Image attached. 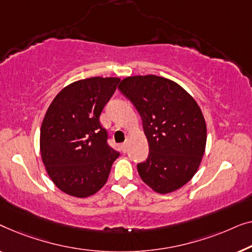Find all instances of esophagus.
Here are the masks:
<instances>
[{
    "mask_svg": "<svg viewBox=\"0 0 252 252\" xmlns=\"http://www.w3.org/2000/svg\"><path fill=\"white\" fill-rule=\"evenodd\" d=\"M127 146H129V139H126V141L125 143L122 144V150H123V152H126V150H127Z\"/></svg>",
    "mask_w": 252,
    "mask_h": 252,
    "instance_id": "1",
    "label": "esophagus"
}]
</instances>
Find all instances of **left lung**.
Masks as SVG:
<instances>
[{
	"label": "left lung",
	"instance_id": "8db88e82",
	"mask_svg": "<svg viewBox=\"0 0 252 252\" xmlns=\"http://www.w3.org/2000/svg\"><path fill=\"white\" fill-rule=\"evenodd\" d=\"M139 113L150 154L137 169L143 182L160 194L179 189L195 175L207 143V125L192 95L157 75L126 77L119 86Z\"/></svg>",
	"mask_w": 252,
	"mask_h": 252
}]
</instances>
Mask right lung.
<instances>
[{"mask_svg": "<svg viewBox=\"0 0 252 252\" xmlns=\"http://www.w3.org/2000/svg\"><path fill=\"white\" fill-rule=\"evenodd\" d=\"M119 77H90L68 84L45 113L40 133L42 162L63 193L88 197L107 182L119 152L107 144L100 116Z\"/></svg>", "mask_w": 252, "mask_h": 252, "instance_id": "add662e5", "label": "right lung"}]
</instances>
